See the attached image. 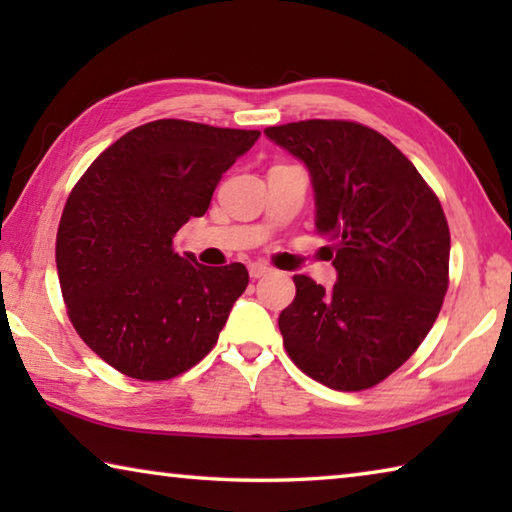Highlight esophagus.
Here are the masks:
<instances>
[{"instance_id":"34e87169","label":"esophagus","mask_w":512,"mask_h":512,"mask_svg":"<svg viewBox=\"0 0 512 512\" xmlns=\"http://www.w3.org/2000/svg\"><path fill=\"white\" fill-rule=\"evenodd\" d=\"M248 273H250V277H253V280H259V277L271 273V266L264 264V262H253L248 266Z\"/></svg>"}]
</instances>
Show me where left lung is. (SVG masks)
<instances>
[{"instance_id": "left-lung-1", "label": "left lung", "mask_w": 512, "mask_h": 512, "mask_svg": "<svg viewBox=\"0 0 512 512\" xmlns=\"http://www.w3.org/2000/svg\"><path fill=\"white\" fill-rule=\"evenodd\" d=\"M264 135L305 162L316 230L332 241L336 284L293 275L277 318L291 361L334 391L384 381L418 350L449 284L443 207L411 160L354 121L307 119Z\"/></svg>"}]
</instances>
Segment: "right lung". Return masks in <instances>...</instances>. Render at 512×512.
I'll return each instance as SVG.
<instances>
[{"label":"right lung","mask_w":512,"mask_h":512,"mask_svg":"<svg viewBox=\"0 0 512 512\" xmlns=\"http://www.w3.org/2000/svg\"><path fill=\"white\" fill-rule=\"evenodd\" d=\"M257 137L158 119L119 137L72 189L56 237L60 291L85 345L115 370L162 381L214 348L248 271L180 257L173 237Z\"/></svg>","instance_id":"obj_1"}]
</instances>
